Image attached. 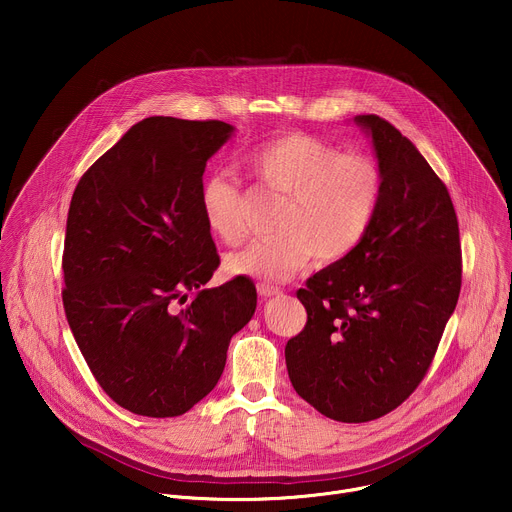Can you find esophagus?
I'll use <instances>...</instances> for the list:
<instances>
[{"label":"esophagus","mask_w":512,"mask_h":512,"mask_svg":"<svg viewBox=\"0 0 512 512\" xmlns=\"http://www.w3.org/2000/svg\"><path fill=\"white\" fill-rule=\"evenodd\" d=\"M257 289H259V296H263V298H273V296H279V294H281L279 287L269 285V283H259Z\"/></svg>","instance_id":"1"}]
</instances>
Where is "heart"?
Here are the masks:
<instances>
[{
    "instance_id": "obj_1",
    "label": "heart",
    "mask_w": 512,
    "mask_h": 512,
    "mask_svg": "<svg viewBox=\"0 0 512 512\" xmlns=\"http://www.w3.org/2000/svg\"><path fill=\"white\" fill-rule=\"evenodd\" d=\"M269 190L283 194L273 239H259L225 259L231 275L289 281L312 265L350 255L367 237L379 212L385 180L379 164L362 154H342L306 133L269 139L243 158ZM200 210L210 233L227 245L245 237L239 184L210 172L200 184Z\"/></svg>"
}]
</instances>
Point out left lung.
<instances>
[{
  "label": "left lung",
  "instance_id": "left-lung-1",
  "mask_svg": "<svg viewBox=\"0 0 512 512\" xmlns=\"http://www.w3.org/2000/svg\"><path fill=\"white\" fill-rule=\"evenodd\" d=\"M373 139L385 190L360 245L308 279L304 330L287 340L291 385L322 415L373 421L425 377L462 285L458 218L446 184L379 115H356Z\"/></svg>",
  "mask_w": 512,
  "mask_h": 512
}]
</instances>
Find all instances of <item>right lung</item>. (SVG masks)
Listing matches in <instances>:
<instances>
[{"label":"right lung","instance_id":"1","mask_svg":"<svg viewBox=\"0 0 512 512\" xmlns=\"http://www.w3.org/2000/svg\"><path fill=\"white\" fill-rule=\"evenodd\" d=\"M233 133L225 121L148 117L72 194L62 255L66 320L97 383L131 413L192 409L221 379L231 338L255 314L251 279L204 287L221 259L200 210V184Z\"/></svg>","mask_w":512,"mask_h":512}]
</instances>
